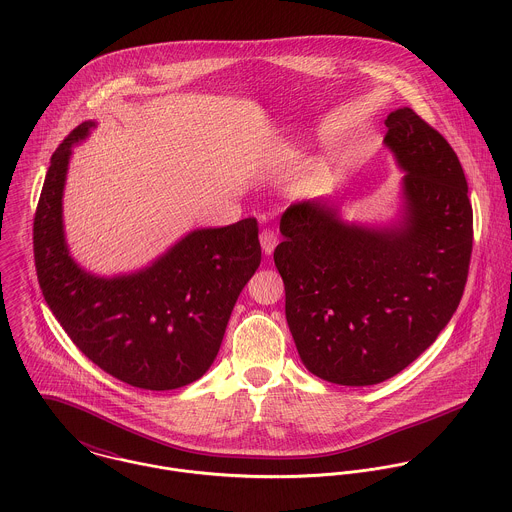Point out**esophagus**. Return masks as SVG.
<instances>
[{"mask_svg":"<svg viewBox=\"0 0 512 512\" xmlns=\"http://www.w3.org/2000/svg\"><path fill=\"white\" fill-rule=\"evenodd\" d=\"M260 244H262L264 254H268V256H270V254L274 252L276 244H278V234H276L274 230H270V228L262 230V234H260Z\"/></svg>","mask_w":512,"mask_h":512,"instance_id":"esophagus-1","label":"esophagus"}]
</instances>
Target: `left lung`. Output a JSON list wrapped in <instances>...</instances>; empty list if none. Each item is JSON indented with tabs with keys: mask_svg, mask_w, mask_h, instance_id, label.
<instances>
[{
	"mask_svg": "<svg viewBox=\"0 0 512 512\" xmlns=\"http://www.w3.org/2000/svg\"><path fill=\"white\" fill-rule=\"evenodd\" d=\"M384 144L406 171L396 224H349L329 201L292 205L274 250L297 353L315 376L378 384L414 363L465 290L473 209L447 140L412 108L384 120Z\"/></svg>",
	"mask_w": 512,
	"mask_h": 512,
	"instance_id": "8db88e82",
	"label": "left lung"
}]
</instances>
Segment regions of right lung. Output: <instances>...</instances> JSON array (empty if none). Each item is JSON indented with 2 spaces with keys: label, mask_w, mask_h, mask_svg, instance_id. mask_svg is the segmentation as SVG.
Listing matches in <instances>:
<instances>
[{
  "label": "right lung",
  "mask_w": 512,
  "mask_h": 512,
  "mask_svg": "<svg viewBox=\"0 0 512 512\" xmlns=\"http://www.w3.org/2000/svg\"><path fill=\"white\" fill-rule=\"evenodd\" d=\"M82 122L51 157L33 220L41 292L74 345L114 378L173 390L201 378L219 355L232 307L260 266L256 219L199 228L151 266L116 278L82 270L69 254L63 189Z\"/></svg>",
  "instance_id": "right-lung-1"
}]
</instances>
